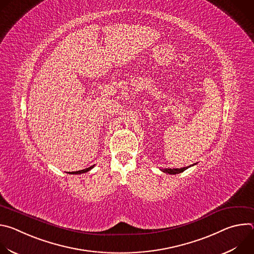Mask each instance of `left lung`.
Returning a JSON list of instances; mask_svg holds the SVG:
<instances>
[{"mask_svg":"<svg viewBox=\"0 0 254 254\" xmlns=\"http://www.w3.org/2000/svg\"><path fill=\"white\" fill-rule=\"evenodd\" d=\"M195 164L191 165V166H194ZM191 166H188V167H184V168H181V169H161V171H163L164 173H167V174H171V175H176V174H180L184 172L185 170H187L188 168H190Z\"/></svg>","mask_w":254,"mask_h":254,"instance_id":"obj_1","label":"left lung"}]
</instances>
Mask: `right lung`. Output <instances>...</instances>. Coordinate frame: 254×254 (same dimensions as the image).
Here are the masks:
<instances>
[{"label":"right lung","mask_w":254,"mask_h":254,"mask_svg":"<svg viewBox=\"0 0 254 254\" xmlns=\"http://www.w3.org/2000/svg\"><path fill=\"white\" fill-rule=\"evenodd\" d=\"M93 167H94V166H91V167H89V168H86V169H84V170H81V171H77V172H73V174H82V173H86V172L90 171V170H91Z\"/></svg>","instance_id":"obj_1"}]
</instances>
